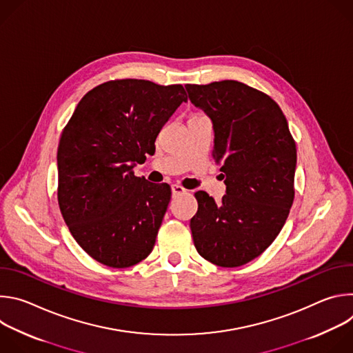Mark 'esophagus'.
Masks as SVG:
<instances>
[{
	"label": "esophagus",
	"mask_w": 353,
	"mask_h": 353,
	"mask_svg": "<svg viewBox=\"0 0 353 353\" xmlns=\"http://www.w3.org/2000/svg\"><path fill=\"white\" fill-rule=\"evenodd\" d=\"M172 192H173V195H180V194H185L187 190L184 187H181L180 184H173L172 185Z\"/></svg>",
	"instance_id": "1"
}]
</instances>
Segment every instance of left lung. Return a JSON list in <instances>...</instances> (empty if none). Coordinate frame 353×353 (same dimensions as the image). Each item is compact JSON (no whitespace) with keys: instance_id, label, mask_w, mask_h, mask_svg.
Instances as JSON below:
<instances>
[{"instance_id":"obj_1","label":"left lung","mask_w":353,"mask_h":353,"mask_svg":"<svg viewBox=\"0 0 353 353\" xmlns=\"http://www.w3.org/2000/svg\"><path fill=\"white\" fill-rule=\"evenodd\" d=\"M191 102L212 120V157L222 163V203L195 192L192 240L201 257L234 268L261 256L283 228L294 198L296 143L267 93L239 81L187 83Z\"/></svg>"}]
</instances>
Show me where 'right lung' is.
Masks as SVG:
<instances>
[{"label":"right lung","instance_id":"right-lung-1","mask_svg":"<svg viewBox=\"0 0 353 353\" xmlns=\"http://www.w3.org/2000/svg\"><path fill=\"white\" fill-rule=\"evenodd\" d=\"M183 85L114 79L89 90L63 130L57 198L77 243L97 263L128 268L155 245L170 187L134 174L176 109Z\"/></svg>","mask_w":353,"mask_h":353}]
</instances>
